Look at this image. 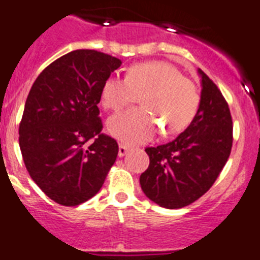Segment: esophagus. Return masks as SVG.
<instances>
[{"label": "esophagus", "mask_w": 260, "mask_h": 260, "mask_svg": "<svg viewBox=\"0 0 260 260\" xmlns=\"http://www.w3.org/2000/svg\"><path fill=\"white\" fill-rule=\"evenodd\" d=\"M128 150H129V147L125 145H123V143H120L119 145V151H118V155H119V157H123V156L125 155V153L128 152Z\"/></svg>", "instance_id": "obj_1"}]
</instances>
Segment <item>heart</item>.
Returning a JSON list of instances; mask_svg holds the SVG:
<instances>
[{
	"label": "heart",
	"instance_id": "heart-1",
	"mask_svg": "<svg viewBox=\"0 0 260 260\" xmlns=\"http://www.w3.org/2000/svg\"><path fill=\"white\" fill-rule=\"evenodd\" d=\"M141 95L142 107L113 115L108 131L125 143L150 141L158 129L176 135L189 127L200 108L201 95L191 80L162 60L132 64L125 79L113 75L104 81L100 102L108 110H119Z\"/></svg>",
	"mask_w": 260,
	"mask_h": 260
}]
</instances>
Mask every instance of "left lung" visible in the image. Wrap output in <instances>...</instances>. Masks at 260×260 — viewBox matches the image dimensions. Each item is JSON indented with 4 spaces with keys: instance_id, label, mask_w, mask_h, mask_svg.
<instances>
[{
    "instance_id": "8db88e82",
    "label": "left lung",
    "mask_w": 260,
    "mask_h": 260,
    "mask_svg": "<svg viewBox=\"0 0 260 260\" xmlns=\"http://www.w3.org/2000/svg\"><path fill=\"white\" fill-rule=\"evenodd\" d=\"M201 103L193 122L174 141L147 147L150 165L141 174L146 197L169 210L201 198L218 178L233 147L230 109L215 82L202 71Z\"/></svg>"
}]
</instances>
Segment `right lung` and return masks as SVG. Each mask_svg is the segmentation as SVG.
I'll list each match as a JSON object with an SVG mask.
<instances>
[{"label":"right lung","instance_id":"right-lung-1","mask_svg":"<svg viewBox=\"0 0 260 260\" xmlns=\"http://www.w3.org/2000/svg\"><path fill=\"white\" fill-rule=\"evenodd\" d=\"M120 64L105 53L77 49L50 63L30 89L20 150L29 175L58 205L94 197L115 162L118 143L102 133L98 104L103 84Z\"/></svg>","mask_w":260,"mask_h":260}]
</instances>
